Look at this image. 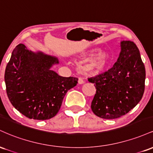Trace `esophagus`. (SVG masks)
Instances as JSON below:
<instances>
[{"label": "esophagus", "instance_id": "34e87169", "mask_svg": "<svg viewBox=\"0 0 153 153\" xmlns=\"http://www.w3.org/2000/svg\"><path fill=\"white\" fill-rule=\"evenodd\" d=\"M84 82H85V81H84L83 79H82V78H78V83L79 84H80V85H81V84H83Z\"/></svg>", "mask_w": 153, "mask_h": 153}]
</instances>
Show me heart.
<instances>
[{
	"label": "heart",
	"instance_id": "heart-1",
	"mask_svg": "<svg viewBox=\"0 0 153 153\" xmlns=\"http://www.w3.org/2000/svg\"><path fill=\"white\" fill-rule=\"evenodd\" d=\"M107 65L108 54L105 51H99L85 60L82 65V71L87 74L98 75L105 71Z\"/></svg>",
	"mask_w": 153,
	"mask_h": 153
}]
</instances>
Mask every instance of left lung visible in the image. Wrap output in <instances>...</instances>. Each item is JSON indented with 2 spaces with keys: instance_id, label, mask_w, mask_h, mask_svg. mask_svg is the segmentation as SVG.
Returning a JSON list of instances; mask_svg holds the SVG:
<instances>
[{
  "instance_id": "8db88e82",
  "label": "left lung",
  "mask_w": 153,
  "mask_h": 153,
  "mask_svg": "<svg viewBox=\"0 0 153 153\" xmlns=\"http://www.w3.org/2000/svg\"><path fill=\"white\" fill-rule=\"evenodd\" d=\"M121 52L113 68L88 78L96 89L91 103L94 114L114 119L125 115L137 106L145 91V68L137 45L120 42Z\"/></svg>"
}]
</instances>
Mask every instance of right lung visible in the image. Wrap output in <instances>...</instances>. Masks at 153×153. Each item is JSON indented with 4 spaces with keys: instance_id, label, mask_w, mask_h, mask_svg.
<instances>
[{
    "instance_id": "add662e5",
    "label": "right lung",
    "mask_w": 153,
    "mask_h": 153,
    "mask_svg": "<svg viewBox=\"0 0 153 153\" xmlns=\"http://www.w3.org/2000/svg\"><path fill=\"white\" fill-rule=\"evenodd\" d=\"M58 59L32 52L19 44L5 71L6 93L16 109L29 119H50L57 114L66 93L78 83L74 77H62L51 68Z\"/></svg>"
}]
</instances>
